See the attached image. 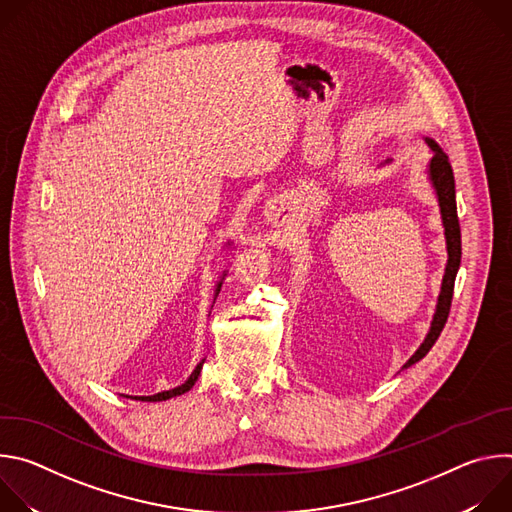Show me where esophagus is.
I'll return each instance as SVG.
<instances>
[{
  "mask_svg": "<svg viewBox=\"0 0 512 512\" xmlns=\"http://www.w3.org/2000/svg\"><path fill=\"white\" fill-rule=\"evenodd\" d=\"M265 216H267V221H269L271 225H275V227L283 225V214H281V206H279L277 202H269V206L265 208Z\"/></svg>",
  "mask_w": 512,
  "mask_h": 512,
  "instance_id": "esophagus-1",
  "label": "esophagus"
}]
</instances>
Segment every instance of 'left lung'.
<instances>
[{
  "label": "left lung",
  "instance_id": "1",
  "mask_svg": "<svg viewBox=\"0 0 512 512\" xmlns=\"http://www.w3.org/2000/svg\"><path fill=\"white\" fill-rule=\"evenodd\" d=\"M425 143L429 145V150L433 152V158L427 166L429 182L435 190L437 202H440V212H442V223H444V235H446V249H448V263H446V273L442 279V291L440 298H437L435 314L431 320V328L421 342V346L415 350V354L403 364V369L411 367V364L419 362L435 344V340L440 338L448 316H450V306L454 298V281L456 273L460 269V259H462V235H460V223H458V208H456V182H454V172L450 166L448 156L444 150L437 145L433 139L425 137Z\"/></svg>",
  "mask_w": 512,
  "mask_h": 512
}]
</instances>
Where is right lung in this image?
Instances as JSON below:
<instances>
[{
  "mask_svg": "<svg viewBox=\"0 0 512 512\" xmlns=\"http://www.w3.org/2000/svg\"><path fill=\"white\" fill-rule=\"evenodd\" d=\"M225 279V277H223ZM223 279L218 281V285H216V296H218V291H221V283H223ZM202 364H204V358H202V362H198L196 364V369L192 371V375L188 377V381L186 383H182L180 387H176V389H170V391H162V393H156V395H148V397H129V399H135V401H148V403H156V401H166V399H172V397H178V395H184L186 391H190L192 387H194V383L198 381V375H200V369H202Z\"/></svg>",
  "mask_w": 512,
  "mask_h": 512,
  "instance_id": "add662e5",
  "label": "right lung"
}]
</instances>
